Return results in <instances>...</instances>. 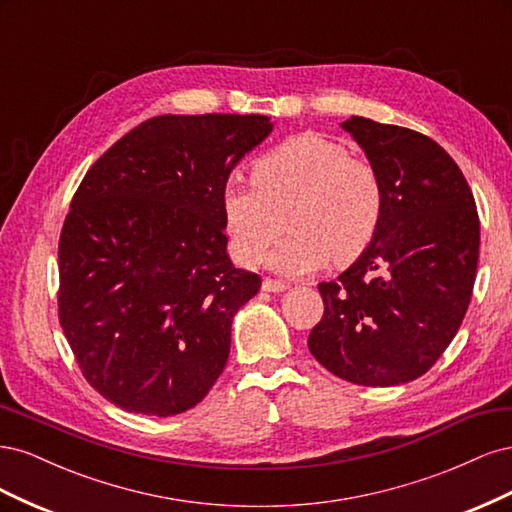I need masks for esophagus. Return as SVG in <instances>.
Here are the masks:
<instances>
[{
	"mask_svg": "<svg viewBox=\"0 0 512 512\" xmlns=\"http://www.w3.org/2000/svg\"><path fill=\"white\" fill-rule=\"evenodd\" d=\"M288 288V284L284 280H273V277H267L265 282H262V290L267 292H284Z\"/></svg>",
	"mask_w": 512,
	"mask_h": 512,
	"instance_id": "34e87169",
	"label": "esophagus"
}]
</instances>
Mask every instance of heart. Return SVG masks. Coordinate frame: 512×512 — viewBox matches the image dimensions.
<instances>
[{"mask_svg": "<svg viewBox=\"0 0 512 512\" xmlns=\"http://www.w3.org/2000/svg\"><path fill=\"white\" fill-rule=\"evenodd\" d=\"M384 215L378 170L346 145L320 134H299L252 166V181L222 190V218L243 265H258L269 247L290 235L271 256V267L301 275L359 258L376 239Z\"/></svg>", "mask_w": 512, "mask_h": 512, "instance_id": "obj_1", "label": "heart"}]
</instances>
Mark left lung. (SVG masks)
Segmentation results:
<instances>
[{
    "label": "left lung",
    "instance_id": "obj_1",
    "mask_svg": "<svg viewBox=\"0 0 512 512\" xmlns=\"http://www.w3.org/2000/svg\"><path fill=\"white\" fill-rule=\"evenodd\" d=\"M342 128L378 170L384 215L359 260L318 284L324 314L307 346L342 380L404 384L440 359L468 312L478 211L461 168L429 136L365 117Z\"/></svg>",
    "mask_w": 512,
    "mask_h": 512
}]
</instances>
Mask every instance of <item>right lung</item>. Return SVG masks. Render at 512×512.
Here are the masks:
<instances>
[{"instance_id": "obj_1", "label": "right lung", "mask_w": 512, "mask_h": 512, "mask_svg": "<svg viewBox=\"0 0 512 512\" xmlns=\"http://www.w3.org/2000/svg\"><path fill=\"white\" fill-rule=\"evenodd\" d=\"M271 128L265 115L151 117L74 192L59 324L85 380L117 408L181 414L220 378L232 316L260 290L226 254L222 190Z\"/></svg>"}]
</instances>
